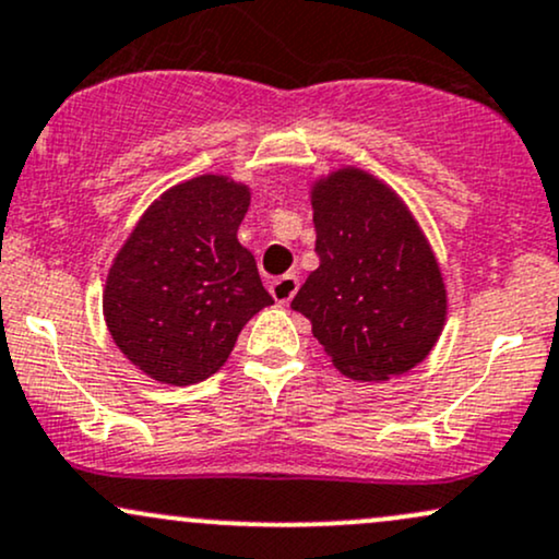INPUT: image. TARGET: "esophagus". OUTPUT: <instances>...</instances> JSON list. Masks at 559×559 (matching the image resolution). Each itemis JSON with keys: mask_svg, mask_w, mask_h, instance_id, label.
Segmentation results:
<instances>
[{"mask_svg": "<svg viewBox=\"0 0 559 559\" xmlns=\"http://www.w3.org/2000/svg\"><path fill=\"white\" fill-rule=\"evenodd\" d=\"M298 285H300V282H298V277H295V274H282V277L272 282V287H269V290H272L277 304H290L293 295L298 293Z\"/></svg>", "mask_w": 559, "mask_h": 559, "instance_id": "34e87169", "label": "esophagus"}]
</instances>
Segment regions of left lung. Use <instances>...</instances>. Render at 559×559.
<instances>
[{
    "label": "left lung",
    "mask_w": 559,
    "mask_h": 559,
    "mask_svg": "<svg viewBox=\"0 0 559 559\" xmlns=\"http://www.w3.org/2000/svg\"><path fill=\"white\" fill-rule=\"evenodd\" d=\"M319 269L293 298L345 377L384 382L429 356L448 317L442 272L400 195L345 167L311 190Z\"/></svg>",
    "instance_id": "left-lung-1"
}]
</instances>
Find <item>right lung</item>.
Wrapping results in <instances>:
<instances>
[{"label":"right lung","mask_w":559,"mask_h":559,"mask_svg":"<svg viewBox=\"0 0 559 559\" xmlns=\"http://www.w3.org/2000/svg\"><path fill=\"white\" fill-rule=\"evenodd\" d=\"M248 186L201 175L169 188L138 219L104 287V319L130 364L186 386L225 366L248 319L272 306L238 242Z\"/></svg>","instance_id":"right-lung-1"}]
</instances>
